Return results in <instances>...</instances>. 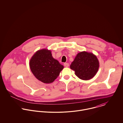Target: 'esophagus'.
<instances>
[{
  "label": "esophagus",
  "mask_w": 123,
  "mask_h": 123,
  "mask_svg": "<svg viewBox=\"0 0 123 123\" xmlns=\"http://www.w3.org/2000/svg\"><path fill=\"white\" fill-rule=\"evenodd\" d=\"M64 66L66 67H68L69 66V64L68 63H64Z\"/></svg>",
  "instance_id": "34e87169"
}]
</instances>
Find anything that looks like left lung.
<instances>
[{
    "mask_svg": "<svg viewBox=\"0 0 123 123\" xmlns=\"http://www.w3.org/2000/svg\"><path fill=\"white\" fill-rule=\"evenodd\" d=\"M99 66V62L96 56L92 53L84 51L77 54L70 68L75 71L79 78L86 80L94 77Z\"/></svg>",
    "mask_w": 123,
    "mask_h": 123,
    "instance_id": "8db88e82",
    "label": "left lung"
}]
</instances>
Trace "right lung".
<instances>
[{"mask_svg": "<svg viewBox=\"0 0 123 123\" xmlns=\"http://www.w3.org/2000/svg\"><path fill=\"white\" fill-rule=\"evenodd\" d=\"M29 66L34 75L44 83H51L59 76L64 67L47 49L37 51L30 60Z\"/></svg>", "mask_w": 123, "mask_h": 123, "instance_id": "add662e5", "label": "right lung"}]
</instances>
